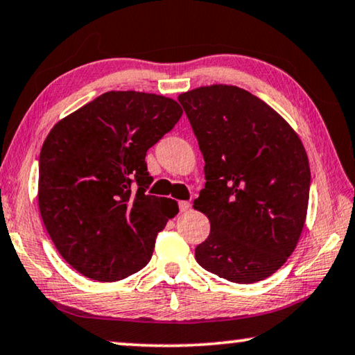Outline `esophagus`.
<instances>
[{
	"mask_svg": "<svg viewBox=\"0 0 355 355\" xmlns=\"http://www.w3.org/2000/svg\"><path fill=\"white\" fill-rule=\"evenodd\" d=\"M190 205L189 201H179V209H181V212H187L190 209Z\"/></svg>",
	"mask_w": 355,
	"mask_h": 355,
	"instance_id": "1",
	"label": "esophagus"
}]
</instances>
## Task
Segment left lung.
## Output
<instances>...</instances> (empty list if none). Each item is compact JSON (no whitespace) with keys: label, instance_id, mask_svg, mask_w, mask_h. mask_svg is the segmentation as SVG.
<instances>
[{"label":"left lung","instance_id":"obj_1","mask_svg":"<svg viewBox=\"0 0 355 355\" xmlns=\"http://www.w3.org/2000/svg\"><path fill=\"white\" fill-rule=\"evenodd\" d=\"M205 159L195 200L211 223L195 259L219 277L252 284L286 263L303 232L309 162L284 117L248 90L214 84L179 95Z\"/></svg>","mask_w":355,"mask_h":355}]
</instances>
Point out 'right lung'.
<instances>
[{"instance_id":"add662e5","label":"right lung","mask_w":355,"mask_h":355,"mask_svg":"<svg viewBox=\"0 0 355 355\" xmlns=\"http://www.w3.org/2000/svg\"><path fill=\"white\" fill-rule=\"evenodd\" d=\"M173 98L114 90L58 121L40 155L37 205L60 255L114 282L149 263L178 201L146 195V152L178 123Z\"/></svg>"}]
</instances>
